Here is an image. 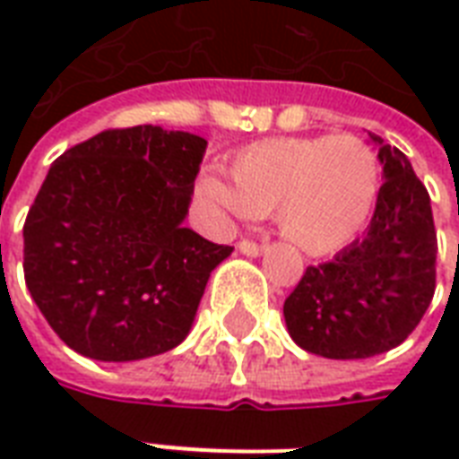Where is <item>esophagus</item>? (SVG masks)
I'll list each match as a JSON object with an SVG mask.
<instances>
[{"label":"esophagus","instance_id":"obj_1","mask_svg":"<svg viewBox=\"0 0 459 459\" xmlns=\"http://www.w3.org/2000/svg\"><path fill=\"white\" fill-rule=\"evenodd\" d=\"M238 250L243 252V255H247V257H259V255H262L266 247L264 245L252 243V240H240V243H238Z\"/></svg>","mask_w":459,"mask_h":459}]
</instances>
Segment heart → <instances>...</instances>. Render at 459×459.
<instances>
[{"label": "heart", "instance_id": "heart-1", "mask_svg": "<svg viewBox=\"0 0 459 459\" xmlns=\"http://www.w3.org/2000/svg\"><path fill=\"white\" fill-rule=\"evenodd\" d=\"M230 180L204 173L200 187L230 214H276L288 243L321 257L342 250L369 223L381 166L355 135L273 138L243 147L230 161Z\"/></svg>", "mask_w": 459, "mask_h": 459}]
</instances>
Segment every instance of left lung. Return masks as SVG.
<instances>
[{"label": "left lung", "mask_w": 459, "mask_h": 459, "mask_svg": "<svg viewBox=\"0 0 459 459\" xmlns=\"http://www.w3.org/2000/svg\"><path fill=\"white\" fill-rule=\"evenodd\" d=\"M384 186L367 233L331 262L307 266L283 305L288 333L328 359H367L398 348L431 305L436 229L431 200L398 147L369 133Z\"/></svg>", "instance_id": "8db88e82"}]
</instances>
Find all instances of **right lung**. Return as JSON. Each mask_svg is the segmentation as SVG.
Returning a JSON list of instances; mask_svg holds the SVG:
<instances>
[{"mask_svg":"<svg viewBox=\"0 0 459 459\" xmlns=\"http://www.w3.org/2000/svg\"><path fill=\"white\" fill-rule=\"evenodd\" d=\"M207 140L135 126L61 154L23 226L25 286L54 333L97 362L169 352L233 247L186 229Z\"/></svg>","mask_w":459,"mask_h":459,"instance_id":"obj_1","label":"right lung"}]
</instances>
